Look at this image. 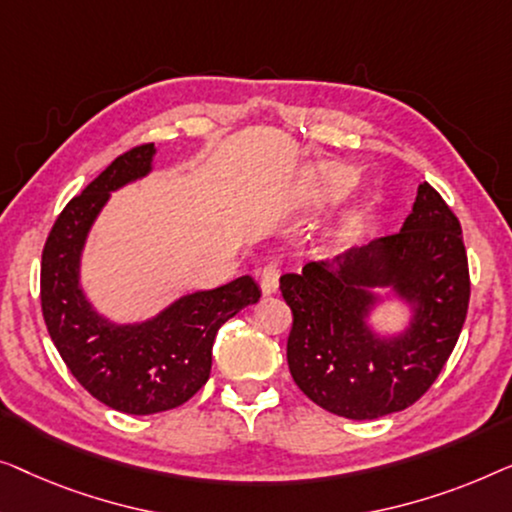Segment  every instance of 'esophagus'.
Here are the masks:
<instances>
[{
	"label": "esophagus",
	"mask_w": 512,
	"mask_h": 512,
	"mask_svg": "<svg viewBox=\"0 0 512 512\" xmlns=\"http://www.w3.org/2000/svg\"><path fill=\"white\" fill-rule=\"evenodd\" d=\"M278 278H280L278 266H273V264L264 266L262 273H259V287H262L264 297H271V294L278 292Z\"/></svg>",
	"instance_id": "1"
}]
</instances>
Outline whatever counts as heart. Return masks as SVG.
<instances>
[{"label":"heart","instance_id":"b5f03b06","mask_svg":"<svg viewBox=\"0 0 512 512\" xmlns=\"http://www.w3.org/2000/svg\"><path fill=\"white\" fill-rule=\"evenodd\" d=\"M318 181L322 183L327 192H341L352 183V174L345 167H338V164H322V167L315 171Z\"/></svg>","mask_w":512,"mask_h":512}]
</instances>
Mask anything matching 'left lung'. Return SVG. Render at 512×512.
I'll list each match as a JSON object with an SVG mask.
<instances>
[{
	"label": "left lung",
	"mask_w": 512,
	"mask_h": 512,
	"mask_svg": "<svg viewBox=\"0 0 512 512\" xmlns=\"http://www.w3.org/2000/svg\"><path fill=\"white\" fill-rule=\"evenodd\" d=\"M280 292L294 318L287 364L299 390L348 420L399 413L429 390L464 327L471 283L462 227L420 183L401 232L285 273ZM390 298L407 308L397 332L375 325Z\"/></svg>",
	"instance_id": "8db88e82"
}]
</instances>
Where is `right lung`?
I'll return each instance as SVG.
<instances>
[{
    "mask_svg": "<svg viewBox=\"0 0 512 512\" xmlns=\"http://www.w3.org/2000/svg\"><path fill=\"white\" fill-rule=\"evenodd\" d=\"M155 143L113 160L57 218L41 259V308L48 334L74 378L113 410L129 415L181 406L211 376L213 343L229 318L259 301L250 276L213 290L185 292L155 315L118 322L85 292L88 236L111 194L153 174Z\"/></svg>",
    "mask_w": 512,
    "mask_h": 512,
    "instance_id": "1",
    "label": "right lung"
}]
</instances>
